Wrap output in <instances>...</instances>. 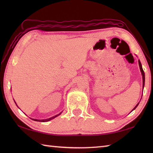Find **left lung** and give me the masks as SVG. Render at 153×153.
<instances>
[{
    "label": "left lung",
    "mask_w": 153,
    "mask_h": 153,
    "mask_svg": "<svg viewBox=\"0 0 153 153\" xmlns=\"http://www.w3.org/2000/svg\"><path fill=\"white\" fill-rule=\"evenodd\" d=\"M139 68H140V70H141V74H142V76H143V88L144 87V85H145V73H144V71H143V68H142V66H141V62L139 60ZM139 102L137 104V105L135 106V108L133 109V110H135L136 108H137V106L139 105Z\"/></svg>",
    "instance_id": "1"
}]
</instances>
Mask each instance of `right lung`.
Returning <instances> with one entry per match:
<instances>
[{"label": "right lung", "instance_id": "add662e5", "mask_svg": "<svg viewBox=\"0 0 153 153\" xmlns=\"http://www.w3.org/2000/svg\"><path fill=\"white\" fill-rule=\"evenodd\" d=\"M15 102V101H14ZM15 103H16V102H15ZM61 114V112L59 114H58V115H56V116H53V117H51V118H48V119H45V120H36V119H32V120H33L34 121H37V122H48V121H49V120H53V119H54V118H56V116H58V115H60Z\"/></svg>", "mask_w": 153, "mask_h": 153}]
</instances>
